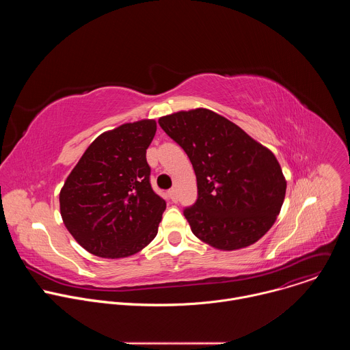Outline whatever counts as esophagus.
I'll use <instances>...</instances> for the list:
<instances>
[{
	"label": "esophagus",
	"mask_w": 350,
	"mask_h": 350,
	"mask_svg": "<svg viewBox=\"0 0 350 350\" xmlns=\"http://www.w3.org/2000/svg\"><path fill=\"white\" fill-rule=\"evenodd\" d=\"M169 196H170V199L173 202H177V189L176 188H172V189H169Z\"/></svg>",
	"instance_id": "1"
}]
</instances>
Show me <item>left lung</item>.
<instances>
[{
    "instance_id": "1",
    "label": "left lung",
    "mask_w": 350,
    "mask_h": 350,
    "mask_svg": "<svg viewBox=\"0 0 350 350\" xmlns=\"http://www.w3.org/2000/svg\"><path fill=\"white\" fill-rule=\"evenodd\" d=\"M159 124L184 149L196 176L198 199L184 209L193 235L221 251L259 241L274 224L286 191L270 149L205 108L163 116Z\"/></svg>"
}]
</instances>
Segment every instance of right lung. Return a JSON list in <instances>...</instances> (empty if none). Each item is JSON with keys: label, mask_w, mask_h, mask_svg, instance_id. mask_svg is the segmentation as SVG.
I'll return each mask as SVG.
<instances>
[{"label": "right lung", "mask_w": 350, "mask_h": 350, "mask_svg": "<svg viewBox=\"0 0 350 350\" xmlns=\"http://www.w3.org/2000/svg\"><path fill=\"white\" fill-rule=\"evenodd\" d=\"M155 133L154 119L105 131L68 176L59 193L61 216L87 252L127 258L157 237L166 202L149 183L146 149Z\"/></svg>", "instance_id": "1"}]
</instances>
